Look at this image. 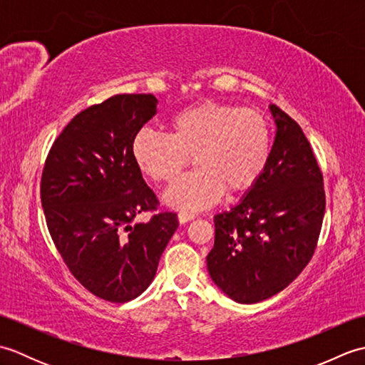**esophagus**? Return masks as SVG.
Returning <instances> with one entry per match:
<instances>
[{"mask_svg":"<svg viewBox=\"0 0 365 365\" xmlns=\"http://www.w3.org/2000/svg\"><path fill=\"white\" fill-rule=\"evenodd\" d=\"M191 220H195V215H192V213H188V212L178 213V221H180V224H185V222H188Z\"/></svg>","mask_w":365,"mask_h":365,"instance_id":"1","label":"esophagus"}]
</instances>
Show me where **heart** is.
<instances>
[{
	"label": "heart",
	"instance_id": "obj_1",
	"mask_svg": "<svg viewBox=\"0 0 365 365\" xmlns=\"http://www.w3.org/2000/svg\"><path fill=\"white\" fill-rule=\"evenodd\" d=\"M271 150L269 127L254 110L220 102H200L169 120V136L139 130L131 155L153 182L173 183L192 161L196 173L170 187L165 200L178 210H200L222 192L243 195L265 173Z\"/></svg>",
	"mask_w": 365,
	"mask_h": 365
}]
</instances>
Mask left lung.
<instances>
[{"mask_svg": "<svg viewBox=\"0 0 365 365\" xmlns=\"http://www.w3.org/2000/svg\"><path fill=\"white\" fill-rule=\"evenodd\" d=\"M269 111L276 136L265 173L240 204L215 216L207 255L213 282L242 304L268 299L299 276L315 252L327 207L307 138L281 108Z\"/></svg>", "mask_w": 365, "mask_h": 365, "instance_id": "1", "label": "left lung"}]
</instances>
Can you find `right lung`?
I'll use <instances>...</instances> for the list:
<instances>
[{
  "label": "right lung",
  "mask_w": 365,
  "mask_h": 365,
  "mask_svg": "<svg viewBox=\"0 0 365 365\" xmlns=\"http://www.w3.org/2000/svg\"><path fill=\"white\" fill-rule=\"evenodd\" d=\"M152 94H119L78 113L46 157L41 199L53 243L84 289L111 302L139 297L153 281L178 227L174 212L157 210L131 155V143L157 114Z\"/></svg>",
  "instance_id": "1"
}]
</instances>
